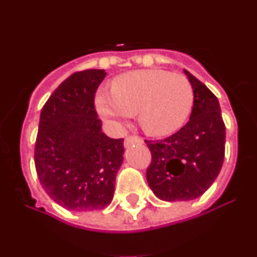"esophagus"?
<instances>
[{
  "label": "esophagus",
  "instance_id": "esophagus-1",
  "mask_svg": "<svg viewBox=\"0 0 257 257\" xmlns=\"http://www.w3.org/2000/svg\"><path fill=\"white\" fill-rule=\"evenodd\" d=\"M143 139L139 138V136H135V135H130L127 136L126 139H124V147H128L131 144H143Z\"/></svg>",
  "mask_w": 257,
  "mask_h": 257
}]
</instances>
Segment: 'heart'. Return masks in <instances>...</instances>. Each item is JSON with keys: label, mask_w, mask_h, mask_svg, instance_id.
Listing matches in <instances>:
<instances>
[{"label": "heart", "mask_w": 257, "mask_h": 257, "mask_svg": "<svg viewBox=\"0 0 257 257\" xmlns=\"http://www.w3.org/2000/svg\"><path fill=\"white\" fill-rule=\"evenodd\" d=\"M193 100V87L187 77L149 69L117 77L110 92H97L95 106L101 118L115 124L138 114L145 133L163 136L183 126Z\"/></svg>", "instance_id": "obj_1"}]
</instances>
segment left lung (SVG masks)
I'll return each mask as SVG.
<instances>
[{"mask_svg": "<svg viewBox=\"0 0 257 257\" xmlns=\"http://www.w3.org/2000/svg\"><path fill=\"white\" fill-rule=\"evenodd\" d=\"M194 100L189 121L166 139L145 140L152 153L147 180L162 201H188L212 185L225 156V124L217 97L184 70Z\"/></svg>", "mask_w": 257, "mask_h": 257, "instance_id": "left-lung-1", "label": "left lung"}]
</instances>
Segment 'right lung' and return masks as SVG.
Returning <instances> with one entry per match:
<instances>
[{"label": "right lung", "instance_id": "right-lung-1", "mask_svg": "<svg viewBox=\"0 0 257 257\" xmlns=\"http://www.w3.org/2000/svg\"><path fill=\"white\" fill-rule=\"evenodd\" d=\"M105 72L86 69L61 82L41 110L35 165L45 192L72 211L101 210L112 202L123 161V139L101 131L95 94Z\"/></svg>", "mask_w": 257, "mask_h": 257}]
</instances>
